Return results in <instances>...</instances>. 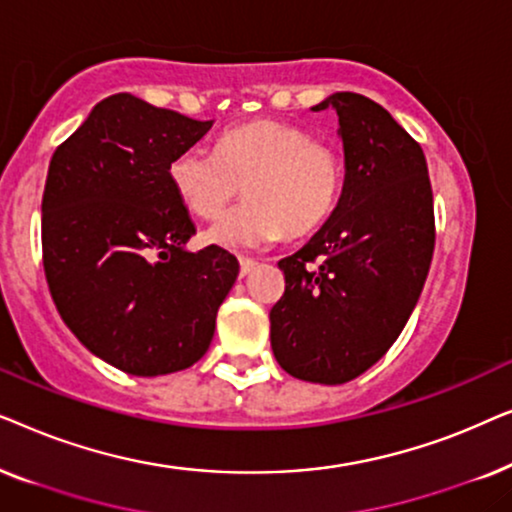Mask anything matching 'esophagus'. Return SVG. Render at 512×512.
I'll return each mask as SVG.
<instances>
[{"instance_id":"1","label":"esophagus","mask_w":512,"mask_h":512,"mask_svg":"<svg viewBox=\"0 0 512 512\" xmlns=\"http://www.w3.org/2000/svg\"><path fill=\"white\" fill-rule=\"evenodd\" d=\"M256 268V261L254 258H247V256H240V277H247L251 270Z\"/></svg>"}]
</instances>
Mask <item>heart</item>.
Wrapping results in <instances>:
<instances>
[{
    "instance_id": "b5f03b06",
    "label": "heart",
    "mask_w": 512,
    "mask_h": 512,
    "mask_svg": "<svg viewBox=\"0 0 512 512\" xmlns=\"http://www.w3.org/2000/svg\"><path fill=\"white\" fill-rule=\"evenodd\" d=\"M174 195L193 216L216 221L237 195L249 202L207 233L223 247H256L286 233L300 240L331 221L345 188V165L333 144L296 123L258 118L221 132L216 153L179 151L167 165Z\"/></svg>"
}]
</instances>
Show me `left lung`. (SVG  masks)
<instances>
[{
  "label": "left lung",
  "instance_id": "left-lung-1",
  "mask_svg": "<svg viewBox=\"0 0 512 512\" xmlns=\"http://www.w3.org/2000/svg\"><path fill=\"white\" fill-rule=\"evenodd\" d=\"M345 188L331 221L279 261L270 310L279 366L305 382L345 384L382 359L415 310L436 244L422 146L380 104L335 93Z\"/></svg>",
  "mask_w": 512,
  "mask_h": 512
}]
</instances>
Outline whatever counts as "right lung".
<instances>
[{"mask_svg": "<svg viewBox=\"0 0 512 512\" xmlns=\"http://www.w3.org/2000/svg\"><path fill=\"white\" fill-rule=\"evenodd\" d=\"M212 128L130 93L111 95L55 149L41 200V249L53 303L95 356L137 377L202 359L240 263L198 254L167 165Z\"/></svg>", "mask_w": 512, "mask_h": 512, "instance_id": "add662e5", "label": "right lung"}]
</instances>
